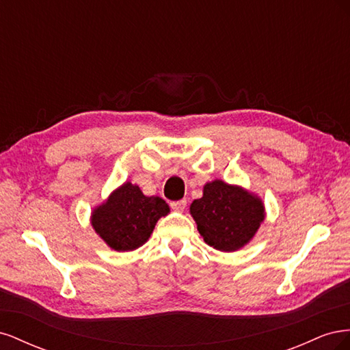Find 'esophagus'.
Instances as JSON below:
<instances>
[{"mask_svg": "<svg viewBox=\"0 0 350 350\" xmlns=\"http://www.w3.org/2000/svg\"><path fill=\"white\" fill-rule=\"evenodd\" d=\"M171 207H172L175 211H179V213H183V211H184V210H185V207H187V200L172 201V203H171Z\"/></svg>", "mask_w": 350, "mask_h": 350, "instance_id": "34e87169", "label": "esophagus"}]
</instances>
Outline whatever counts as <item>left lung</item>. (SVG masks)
I'll return each mask as SVG.
<instances>
[{"label": "left lung", "mask_w": 350, "mask_h": 350, "mask_svg": "<svg viewBox=\"0 0 350 350\" xmlns=\"http://www.w3.org/2000/svg\"><path fill=\"white\" fill-rule=\"evenodd\" d=\"M189 213L207 245L234 252L256 237L266 207L257 194L215 179L203 187V197L193 201Z\"/></svg>", "instance_id": "1"}]
</instances>
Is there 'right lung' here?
<instances>
[{
  "mask_svg": "<svg viewBox=\"0 0 350 350\" xmlns=\"http://www.w3.org/2000/svg\"><path fill=\"white\" fill-rule=\"evenodd\" d=\"M171 208L161 197H147L139 185L124 183L93 208L90 224L115 251H133L149 241L157 220Z\"/></svg>",
  "mask_w": 350,
  "mask_h": 350,
  "instance_id": "obj_1",
  "label": "right lung"
}]
</instances>
